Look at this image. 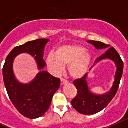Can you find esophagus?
<instances>
[{"mask_svg": "<svg viewBox=\"0 0 128 128\" xmlns=\"http://www.w3.org/2000/svg\"><path fill=\"white\" fill-rule=\"evenodd\" d=\"M67 83H68V82H67V80H64V79H63V78H62L60 80L61 86H63L64 84H67Z\"/></svg>", "mask_w": 128, "mask_h": 128, "instance_id": "34e87169", "label": "esophagus"}]
</instances>
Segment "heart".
<instances>
[{"label": "heart", "mask_w": 128, "mask_h": 128, "mask_svg": "<svg viewBox=\"0 0 128 128\" xmlns=\"http://www.w3.org/2000/svg\"><path fill=\"white\" fill-rule=\"evenodd\" d=\"M92 56L80 44H62L56 48L54 54L50 53L46 58L49 70L54 74L60 73L68 65V72L74 80L84 78L89 71Z\"/></svg>", "instance_id": "obj_1"}]
</instances>
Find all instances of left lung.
I'll use <instances>...</instances> for the list:
<instances>
[{"instance_id":"1","label":"left lung","mask_w":128,"mask_h":128,"mask_svg":"<svg viewBox=\"0 0 128 128\" xmlns=\"http://www.w3.org/2000/svg\"><path fill=\"white\" fill-rule=\"evenodd\" d=\"M88 43L93 44L97 50L105 49L110 45L105 44L103 42L94 40H88ZM104 60H110L114 62L116 70L114 74V80L112 86L110 89L103 94H96L91 91L87 79V74L80 80H76L74 82V84L78 90L77 96L72 100V105L78 112L82 114L91 115L99 112L109 104L114 97L118 91L120 85V80L122 76L124 69V63L122 60L120 55L114 48L110 47L96 59L94 62V65ZM92 68H90V70Z\"/></svg>"}]
</instances>
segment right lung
Masks as SVG:
<instances>
[{"label":"right lung","mask_w":128,"mask_h":128,"mask_svg":"<svg viewBox=\"0 0 128 128\" xmlns=\"http://www.w3.org/2000/svg\"><path fill=\"white\" fill-rule=\"evenodd\" d=\"M50 41L39 39L16 46L8 55L3 67L4 83L9 98L20 112L30 119L42 116L49 108L52 98L60 86V80L43 70L46 64L43 60L44 47ZM28 53L34 58L40 72L27 84L17 80L13 72L15 57Z\"/></svg>","instance_id":"obj_1"}]
</instances>
